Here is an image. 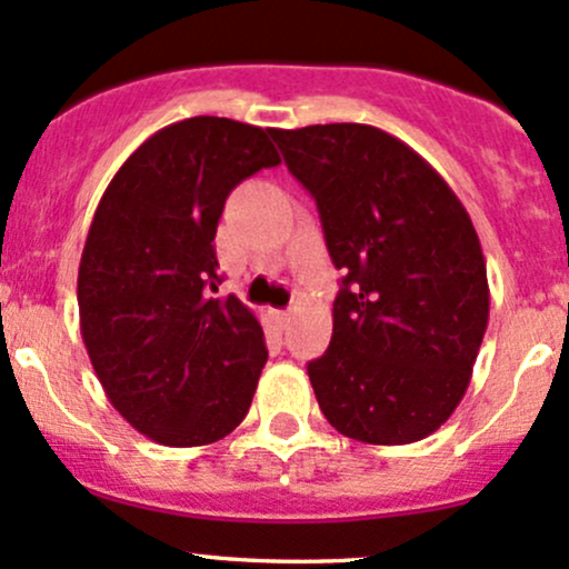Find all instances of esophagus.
Instances as JSON below:
<instances>
[{"label": "esophagus", "mask_w": 569, "mask_h": 569, "mask_svg": "<svg viewBox=\"0 0 569 569\" xmlns=\"http://www.w3.org/2000/svg\"><path fill=\"white\" fill-rule=\"evenodd\" d=\"M272 318H274V323H278L280 329H286V327H289V321H291V310H274Z\"/></svg>", "instance_id": "34e87169"}]
</instances>
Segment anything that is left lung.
<instances>
[{"instance_id": "left-lung-1", "label": "left lung", "mask_w": 569, "mask_h": 569, "mask_svg": "<svg viewBox=\"0 0 569 569\" xmlns=\"http://www.w3.org/2000/svg\"><path fill=\"white\" fill-rule=\"evenodd\" d=\"M316 199L340 295L332 340L308 365L318 408L372 446L423 440L472 378L489 280L465 204L432 164L367 123L270 129Z\"/></svg>"}]
</instances>
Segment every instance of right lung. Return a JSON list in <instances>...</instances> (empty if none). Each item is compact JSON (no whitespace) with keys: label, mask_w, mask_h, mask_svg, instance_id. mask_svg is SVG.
<instances>
[{"label":"right lung","mask_w":569,"mask_h":569,"mask_svg":"<svg viewBox=\"0 0 569 569\" xmlns=\"http://www.w3.org/2000/svg\"><path fill=\"white\" fill-rule=\"evenodd\" d=\"M280 164L270 129L197 116L129 156L99 199L78 270L80 335L104 395L172 448L227 437L251 408L267 346L216 297V229L234 186Z\"/></svg>","instance_id":"right-lung-1"}]
</instances>
